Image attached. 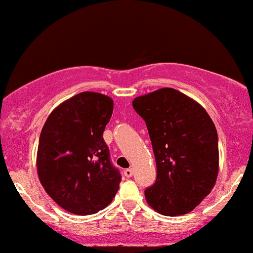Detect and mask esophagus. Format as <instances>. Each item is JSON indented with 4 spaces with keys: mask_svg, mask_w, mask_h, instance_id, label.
Segmentation results:
<instances>
[{
    "mask_svg": "<svg viewBox=\"0 0 253 253\" xmlns=\"http://www.w3.org/2000/svg\"><path fill=\"white\" fill-rule=\"evenodd\" d=\"M124 175L126 177H132L133 176V170L132 169H126L124 170Z\"/></svg>",
    "mask_w": 253,
    "mask_h": 253,
    "instance_id": "1",
    "label": "esophagus"
}]
</instances>
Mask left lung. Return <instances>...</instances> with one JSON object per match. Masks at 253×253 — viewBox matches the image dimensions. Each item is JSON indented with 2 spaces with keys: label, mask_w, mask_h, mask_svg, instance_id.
I'll return each instance as SVG.
<instances>
[{
  "label": "left lung",
  "mask_w": 253,
  "mask_h": 253,
  "mask_svg": "<svg viewBox=\"0 0 253 253\" xmlns=\"http://www.w3.org/2000/svg\"><path fill=\"white\" fill-rule=\"evenodd\" d=\"M132 104L146 124L156 158V182L145 189L147 203L163 215L189 213L215 184V125L203 107L172 88L135 97Z\"/></svg>",
  "instance_id": "8db88e82"
}]
</instances>
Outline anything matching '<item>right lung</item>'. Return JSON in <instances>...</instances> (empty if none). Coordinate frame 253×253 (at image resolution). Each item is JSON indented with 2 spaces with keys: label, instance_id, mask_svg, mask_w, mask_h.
<instances>
[{
  "label": "right lung",
  "instance_id": "add662e5",
  "mask_svg": "<svg viewBox=\"0 0 253 253\" xmlns=\"http://www.w3.org/2000/svg\"><path fill=\"white\" fill-rule=\"evenodd\" d=\"M112 114V98L84 91L59 104L40 133L39 179L51 199L72 214L97 213L119 190L120 171L103 140Z\"/></svg>",
  "mask_w": 253,
  "mask_h": 253
}]
</instances>
